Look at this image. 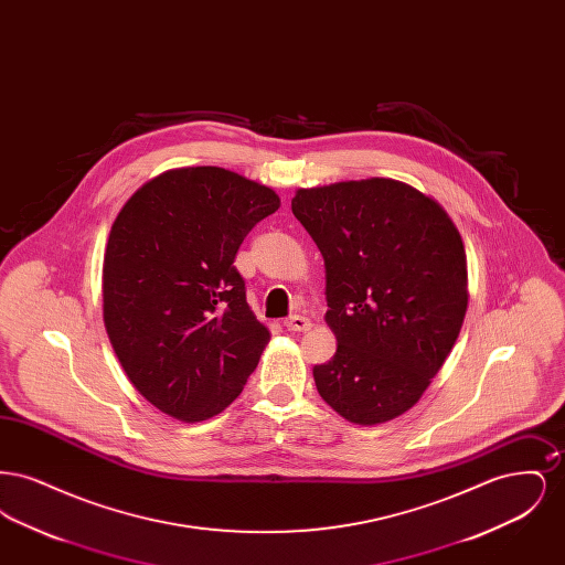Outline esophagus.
<instances>
[{
    "instance_id": "34e87169",
    "label": "esophagus",
    "mask_w": 565,
    "mask_h": 565,
    "mask_svg": "<svg viewBox=\"0 0 565 565\" xmlns=\"http://www.w3.org/2000/svg\"><path fill=\"white\" fill-rule=\"evenodd\" d=\"M311 320L309 318H302V316H292L288 322H286V328L288 330H292V332H307V330H311Z\"/></svg>"
}]
</instances>
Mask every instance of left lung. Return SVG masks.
I'll return each mask as SVG.
<instances>
[{"mask_svg": "<svg viewBox=\"0 0 565 565\" xmlns=\"http://www.w3.org/2000/svg\"><path fill=\"white\" fill-rule=\"evenodd\" d=\"M292 212L320 247L337 353L313 369L323 403L379 426L424 396L468 309V263L447 210L392 178L298 189Z\"/></svg>", "mask_w": 565, "mask_h": 565, "instance_id": "obj_1", "label": "left lung"}]
</instances>
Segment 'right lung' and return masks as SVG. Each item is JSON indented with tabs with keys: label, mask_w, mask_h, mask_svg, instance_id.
<instances>
[{
	"label": "right lung",
	"mask_w": 565,
	"mask_h": 565,
	"mask_svg": "<svg viewBox=\"0 0 565 565\" xmlns=\"http://www.w3.org/2000/svg\"><path fill=\"white\" fill-rule=\"evenodd\" d=\"M275 190L222 167H178L135 190L104 254V323L135 390L196 424L243 392L269 345L233 267L279 210Z\"/></svg>",
	"instance_id": "add662e5"
}]
</instances>
